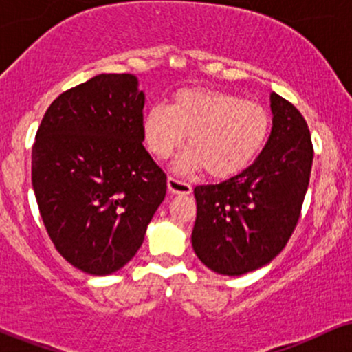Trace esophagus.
Here are the masks:
<instances>
[{
	"label": "esophagus",
	"mask_w": 352,
	"mask_h": 352,
	"mask_svg": "<svg viewBox=\"0 0 352 352\" xmlns=\"http://www.w3.org/2000/svg\"><path fill=\"white\" fill-rule=\"evenodd\" d=\"M167 187H168V193H170V195H175V193H184V195H188V193H192V185H190L188 182L177 179V177H168Z\"/></svg>",
	"instance_id": "esophagus-1"
}]
</instances>
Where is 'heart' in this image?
Masks as SVG:
<instances>
[{
  "label": "heart",
  "instance_id": "1",
  "mask_svg": "<svg viewBox=\"0 0 352 352\" xmlns=\"http://www.w3.org/2000/svg\"><path fill=\"white\" fill-rule=\"evenodd\" d=\"M144 140L157 159L172 157L187 135L188 151L180 160L184 170H204L228 179L248 168L263 151L272 116L263 104L217 89H185L168 107L145 112Z\"/></svg>",
  "mask_w": 352,
  "mask_h": 352
}]
</instances>
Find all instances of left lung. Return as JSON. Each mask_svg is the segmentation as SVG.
<instances>
[{"instance_id": "obj_1", "label": "left lung", "mask_w": 352, "mask_h": 352, "mask_svg": "<svg viewBox=\"0 0 352 352\" xmlns=\"http://www.w3.org/2000/svg\"><path fill=\"white\" fill-rule=\"evenodd\" d=\"M273 129L258 159L232 179L197 185L192 245L213 272L240 276L268 265L292 238L313 165L301 112L272 94Z\"/></svg>"}]
</instances>
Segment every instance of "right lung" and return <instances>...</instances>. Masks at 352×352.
<instances>
[{
  "instance_id": "right-lung-1",
  "label": "right lung",
  "mask_w": 352,
  "mask_h": 352,
  "mask_svg": "<svg viewBox=\"0 0 352 352\" xmlns=\"http://www.w3.org/2000/svg\"><path fill=\"white\" fill-rule=\"evenodd\" d=\"M144 92L132 74H99L51 102L33 144V188L56 250L111 274L142 245L167 175L142 145Z\"/></svg>"
}]
</instances>
